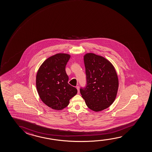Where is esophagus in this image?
<instances>
[{"label":"esophagus","mask_w":152,"mask_h":152,"mask_svg":"<svg viewBox=\"0 0 152 152\" xmlns=\"http://www.w3.org/2000/svg\"><path fill=\"white\" fill-rule=\"evenodd\" d=\"M76 89H77V91H78V92H77V93H78V94H79V86H76Z\"/></svg>","instance_id":"34e87169"}]
</instances>
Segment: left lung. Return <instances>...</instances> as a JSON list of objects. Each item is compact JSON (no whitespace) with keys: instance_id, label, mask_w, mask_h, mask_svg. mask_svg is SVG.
Here are the masks:
<instances>
[{"instance_id":"obj_1","label":"left lung","mask_w":152,"mask_h":152,"mask_svg":"<svg viewBox=\"0 0 152 152\" xmlns=\"http://www.w3.org/2000/svg\"><path fill=\"white\" fill-rule=\"evenodd\" d=\"M87 84L80 89L86 105L96 112L110 107L115 100L119 80L114 66L108 59L94 53L84 56Z\"/></svg>"}]
</instances>
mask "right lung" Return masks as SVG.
Segmentation results:
<instances>
[{"label":"right lung","mask_w":152,"mask_h":152,"mask_svg":"<svg viewBox=\"0 0 152 152\" xmlns=\"http://www.w3.org/2000/svg\"><path fill=\"white\" fill-rule=\"evenodd\" d=\"M70 57L68 54L58 53L48 57L37 74L36 87L40 99L54 110L66 108L69 100L77 94V89L68 84L65 71Z\"/></svg>","instance_id":"obj_1"}]
</instances>
